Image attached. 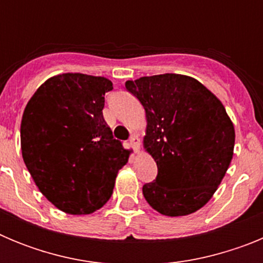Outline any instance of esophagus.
Wrapping results in <instances>:
<instances>
[{
  "label": "esophagus",
  "mask_w": 263,
  "mask_h": 263,
  "mask_svg": "<svg viewBox=\"0 0 263 263\" xmlns=\"http://www.w3.org/2000/svg\"><path fill=\"white\" fill-rule=\"evenodd\" d=\"M129 143L132 146H133L134 152H136V153L139 152V139H138V137H137V136H132V137H130Z\"/></svg>",
  "instance_id": "1"
}]
</instances>
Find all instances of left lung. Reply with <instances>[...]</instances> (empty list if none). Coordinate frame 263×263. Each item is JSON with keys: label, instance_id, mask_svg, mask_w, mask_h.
I'll return each instance as SVG.
<instances>
[{"label": "left lung", "instance_id": "1", "mask_svg": "<svg viewBox=\"0 0 263 263\" xmlns=\"http://www.w3.org/2000/svg\"><path fill=\"white\" fill-rule=\"evenodd\" d=\"M125 87L146 113L143 147L158 175L142 188L164 216H187L216 192L233 158L234 126L221 101L191 76H143Z\"/></svg>", "mask_w": 263, "mask_h": 263}]
</instances>
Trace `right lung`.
<instances>
[{
  "label": "right lung",
  "mask_w": 263,
  "mask_h": 263,
  "mask_svg": "<svg viewBox=\"0 0 263 263\" xmlns=\"http://www.w3.org/2000/svg\"><path fill=\"white\" fill-rule=\"evenodd\" d=\"M109 79L60 73L29 100L21 122L23 162L58 210L90 215L110 199L130 150L113 138L103 116Z\"/></svg>",
  "instance_id": "add662e5"
}]
</instances>
